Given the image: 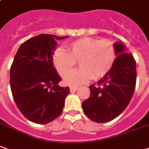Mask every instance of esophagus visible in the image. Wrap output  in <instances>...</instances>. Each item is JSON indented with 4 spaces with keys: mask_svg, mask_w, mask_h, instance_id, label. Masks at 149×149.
Here are the masks:
<instances>
[{
    "mask_svg": "<svg viewBox=\"0 0 149 149\" xmlns=\"http://www.w3.org/2000/svg\"><path fill=\"white\" fill-rule=\"evenodd\" d=\"M77 90H78V87H71V88H70V91H71V92L77 91Z\"/></svg>",
    "mask_w": 149,
    "mask_h": 149,
    "instance_id": "34e87169",
    "label": "esophagus"
}]
</instances>
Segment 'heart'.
Here are the masks:
<instances>
[{
    "instance_id": "b5f03b06",
    "label": "heart",
    "mask_w": 149,
    "mask_h": 149,
    "mask_svg": "<svg viewBox=\"0 0 149 149\" xmlns=\"http://www.w3.org/2000/svg\"><path fill=\"white\" fill-rule=\"evenodd\" d=\"M68 51L56 49L52 63L58 74L64 77L79 62L81 68L69 72L64 78V83L71 86L104 77L111 71L117 56L115 45L108 39L81 38L68 44Z\"/></svg>"
}]
</instances>
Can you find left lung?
Returning <instances> with one entry per match:
<instances>
[{"mask_svg": "<svg viewBox=\"0 0 149 149\" xmlns=\"http://www.w3.org/2000/svg\"><path fill=\"white\" fill-rule=\"evenodd\" d=\"M117 58L111 71L90 86L91 95L82 103L85 114L98 123L108 122L121 114L128 106L136 84V62L120 41L114 43Z\"/></svg>", "mask_w": 149, "mask_h": 149, "instance_id": "1", "label": "left lung"}]
</instances>
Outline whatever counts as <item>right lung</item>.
<instances>
[{
    "instance_id": "right-lung-1",
    "label": "right lung",
    "mask_w": 149,
    "mask_h": 149,
    "mask_svg": "<svg viewBox=\"0 0 149 149\" xmlns=\"http://www.w3.org/2000/svg\"><path fill=\"white\" fill-rule=\"evenodd\" d=\"M68 36L40 34L24 42L10 68V88L17 107L28 120L47 124L61 114L69 87L58 84L61 77L52 63L57 40Z\"/></svg>"
}]
</instances>
